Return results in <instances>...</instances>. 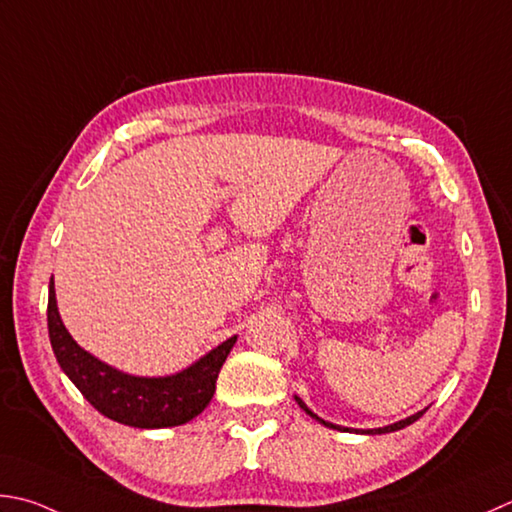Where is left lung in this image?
Returning a JSON list of instances; mask_svg holds the SVG:
<instances>
[{"instance_id": "left-lung-1", "label": "left lung", "mask_w": 512, "mask_h": 512, "mask_svg": "<svg viewBox=\"0 0 512 512\" xmlns=\"http://www.w3.org/2000/svg\"><path fill=\"white\" fill-rule=\"evenodd\" d=\"M294 399H296V403L298 406H301L307 414H310L312 419H316L318 423H323L325 428H332V430H343V432H354V435H388V432H394V430H401V428H406V426H410V423H414L417 421L423 412H426L428 408H423L421 412H417V414H412V417H408V419H401V421H397V423H390V426H383V428H370V430H359V428H343V426H336V423H330V421H325V419H321L318 417L316 412H312L310 408L305 406V401L301 399V397H296L294 394Z\"/></svg>"}]
</instances>
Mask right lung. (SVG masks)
Returning a JSON list of instances; mask_svg holds the SVG:
<instances>
[{"label": "right lung", "instance_id": "1", "mask_svg": "<svg viewBox=\"0 0 512 512\" xmlns=\"http://www.w3.org/2000/svg\"><path fill=\"white\" fill-rule=\"evenodd\" d=\"M46 316L55 359L84 399L104 417L144 430L182 426L198 417L214 397L218 372L238 339L231 336L176 374L136 376L113 368L77 345L57 312L53 281L48 285Z\"/></svg>", "mask_w": 512, "mask_h": 512}]
</instances>
